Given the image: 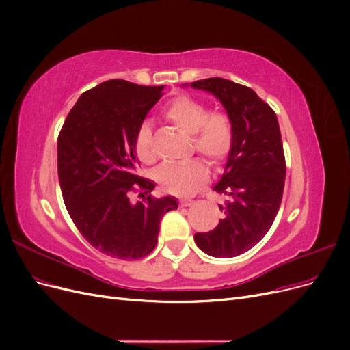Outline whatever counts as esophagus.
<instances>
[{
    "label": "esophagus",
    "mask_w": 350,
    "mask_h": 350,
    "mask_svg": "<svg viewBox=\"0 0 350 350\" xmlns=\"http://www.w3.org/2000/svg\"><path fill=\"white\" fill-rule=\"evenodd\" d=\"M194 203V201L191 200V198H183V200H179V206L181 207H188V206H191Z\"/></svg>",
    "instance_id": "34e87169"
}]
</instances>
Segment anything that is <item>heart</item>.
Segmentation results:
<instances>
[{"instance_id":"1","label":"heart","mask_w":350,"mask_h":350,"mask_svg":"<svg viewBox=\"0 0 350 350\" xmlns=\"http://www.w3.org/2000/svg\"><path fill=\"white\" fill-rule=\"evenodd\" d=\"M163 120L176 130L191 135L193 150L203 154L211 166L224 163L234 144V124L221 111H208L200 99L188 94H178L162 109ZM152 131L142 126L135 139V153L143 163H153ZM163 191L174 196H189L208 181V167L201 159H193L184 165H165L154 175Z\"/></svg>"}]
</instances>
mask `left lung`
I'll use <instances>...</instances> for the list:
<instances>
[{"instance_id": "obj_1", "label": "left lung", "mask_w": 350, "mask_h": 350, "mask_svg": "<svg viewBox=\"0 0 350 350\" xmlns=\"http://www.w3.org/2000/svg\"><path fill=\"white\" fill-rule=\"evenodd\" d=\"M191 88L215 94L234 124L225 172L213 188L225 197L224 217L194 241L211 257H237L264 238L282 203L286 162L278 116L252 89L230 80L211 77Z\"/></svg>"}]
</instances>
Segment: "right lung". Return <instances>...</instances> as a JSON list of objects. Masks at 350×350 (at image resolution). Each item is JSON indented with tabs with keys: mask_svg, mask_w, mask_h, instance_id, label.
Wrapping results in <instances>:
<instances>
[{
	"mask_svg": "<svg viewBox=\"0 0 350 350\" xmlns=\"http://www.w3.org/2000/svg\"><path fill=\"white\" fill-rule=\"evenodd\" d=\"M162 90L103 81L81 94L58 135V178L68 215L92 247L113 258L150 254L163 215L178 208L171 196H149L154 184L137 175V134ZM135 189L144 200L131 204Z\"/></svg>",
	"mask_w": 350,
	"mask_h": 350,
	"instance_id": "add662e5",
	"label": "right lung"
}]
</instances>
